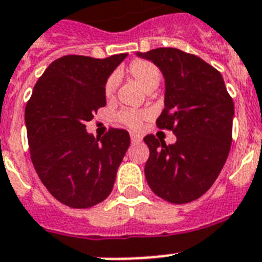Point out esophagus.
Returning a JSON list of instances; mask_svg holds the SVG:
<instances>
[{"label": "esophagus", "mask_w": 262, "mask_h": 262, "mask_svg": "<svg viewBox=\"0 0 262 262\" xmlns=\"http://www.w3.org/2000/svg\"><path fill=\"white\" fill-rule=\"evenodd\" d=\"M130 138H132V144H137L142 140L141 136L140 135H136V133H130Z\"/></svg>", "instance_id": "obj_1"}]
</instances>
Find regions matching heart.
Here are the masks:
<instances>
[{"label": "heart", "instance_id": "obj_1", "mask_svg": "<svg viewBox=\"0 0 262 262\" xmlns=\"http://www.w3.org/2000/svg\"><path fill=\"white\" fill-rule=\"evenodd\" d=\"M127 73L129 76L136 81V82L145 90H155L158 86V83L161 81V72L156 67L155 63H151L150 61L146 60H136L129 65L127 68ZM117 88V78L114 76L109 77L107 81L105 82V96L107 98L113 97L114 92ZM146 114L142 112H136V111H125L120 112L117 116L118 121L122 122L126 126L132 127V129H137L141 125L142 118H145Z\"/></svg>", "mask_w": 262, "mask_h": 262}]
</instances>
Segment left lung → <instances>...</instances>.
<instances>
[{"label":"left lung","instance_id":"obj_1","mask_svg":"<svg viewBox=\"0 0 262 262\" xmlns=\"http://www.w3.org/2000/svg\"><path fill=\"white\" fill-rule=\"evenodd\" d=\"M136 56L149 60L165 78L164 111L156 124L177 141L153 135L145 177L158 197L172 204L194 201L209 190L224 168L232 144L234 105L219 70L194 54L158 48Z\"/></svg>","mask_w":262,"mask_h":262}]
</instances>
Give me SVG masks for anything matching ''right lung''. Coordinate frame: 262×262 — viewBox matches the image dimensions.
<instances>
[{
	"instance_id": "right-lung-1",
	"label": "right lung",
	"mask_w": 262,
	"mask_h": 262,
	"mask_svg": "<svg viewBox=\"0 0 262 262\" xmlns=\"http://www.w3.org/2000/svg\"><path fill=\"white\" fill-rule=\"evenodd\" d=\"M126 56L61 57L39 77L26 104L34 169L50 194L70 208H90L111 194L130 145L124 129L111 127L96 138L85 125L106 105L105 82Z\"/></svg>"
}]
</instances>
